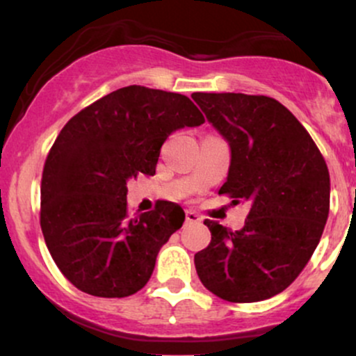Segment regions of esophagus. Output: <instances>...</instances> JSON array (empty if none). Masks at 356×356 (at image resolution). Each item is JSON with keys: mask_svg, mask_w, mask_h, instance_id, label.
<instances>
[{"mask_svg": "<svg viewBox=\"0 0 356 356\" xmlns=\"http://www.w3.org/2000/svg\"><path fill=\"white\" fill-rule=\"evenodd\" d=\"M186 222L187 224H197L201 222V216L194 211H186Z\"/></svg>", "mask_w": 356, "mask_h": 356, "instance_id": "1", "label": "esophagus"}]
</instances>
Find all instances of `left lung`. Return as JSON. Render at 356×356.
I'll list each match as a JSON object with an SVG mask.
<instances>
[{
	"instance_id": "obj_1",
	"label": "left lung",
	"mask_w": 356,
	"mask_h": 356,
	"mask_svg": "<svg viewBox=\"0 0 356 356\" xmlns=\"http://www.w3.org/2000/svg\"><path fill=\"white\" fill-rule=\"evenodd\" d=\"M192 99L231 149L219 194L251 206L239 231L204 220L212 238L194 256L195 271L226 301L268 300L296 280L320 243L328 167L305 127L271 97L197 92Z\"/></svg>"
}]
</instances>
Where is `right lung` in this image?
Instances as JSON below:
<instances>
[{
  "instance_id": "obj_1",
  "label": "right lung",
  "mask_w": 356,
  "mask_h": 356,
  "mask_svg": "<svg viewBox=\"0 0 356 356\" xmlns=\"http://www.w3.org/2000/svg\"><path fill=\"white\" fill-rule=\"evenodd\" d=\"M201 124V110L186 95L130 85L61 129L44 162L40 224L53 261L75 288L125 298L147 284L159 251L186 214L162 201L132 218L127 182L154 175L167 137Z\"/></svg>"
}]
</instances>
